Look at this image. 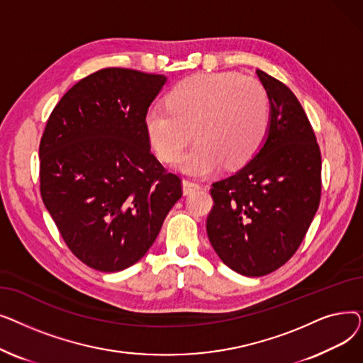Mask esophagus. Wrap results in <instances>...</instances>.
Segmentation results:
<instances>
[{"instance_id":"34e87169","label":"esophagus","mask_w":363,"mask_h":363,"mask_svg":"<svg viewBox=\"0 0 363 363\" xmlns=\"http://www.w3.org/2000/svg\"><path fill=\"white\" fill-rule=\"evenodd\" d=\"M182 186H184V194H185V196L191 194V193H194V191H197V189L201 188V185H200L199 182L191 181V179H184Z\"/></svg>"}]
</instances>
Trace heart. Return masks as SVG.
Listing matches in <instances>:
<instances>
[{
  "label": "heart",
  "mask_w": 363,
  "mask_h": 363,
  "mask_svg": "<svg viewBox=\"0 0 363 363\" xmlns=\"http://www.w3.org/2000/svg\"><path fill=\"white\" fill-rule=\"evenodd\" d=\"M166 104L151 106L144 116L150 144L164 163L177 162L191 141L181 169L207 175L223 163H249L268 138L272 110L264 86L237 72L201 73L170 89Z\"/></svg>",
  "instance_id": "obj_1"
}]
</instances>
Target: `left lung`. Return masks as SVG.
Here are the masks:
<instances>
[{"instance_id": "8db88e82", "label": "left lung", "mask_w": 363, "mask_h": 363, "mask_svg": "<svg viewBox=\"0 0 363 363\" xmlns=\"http://www.w3.org/2000/svg\"><path fill=\"white\" fill-rule=\"evenodd\" d=\"M271 100L268 138L237 174L212 184L207 237L233 271L268 275L297 252L320 201V150L291 89L256 70Z\"/></svg>"}]
</instances>
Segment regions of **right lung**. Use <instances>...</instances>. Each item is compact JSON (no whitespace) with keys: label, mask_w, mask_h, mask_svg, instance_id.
<instances>
[{"label":"right lung","mask_w":363,"mask_h":363,"mask_svg":"<svg viewBox=\"0 0 363 363\" xmlns=\"http://www.w3.org/2000/svg\"><path fill=\"white\" fill-rule=\"evenodd\" d=\"M163 74L106 67L52 108L40 143V191L69 250L92 269L137 263L182 197L152 155L144 116Z\"/></svg>","instance_id":"1"}]
</instances>
